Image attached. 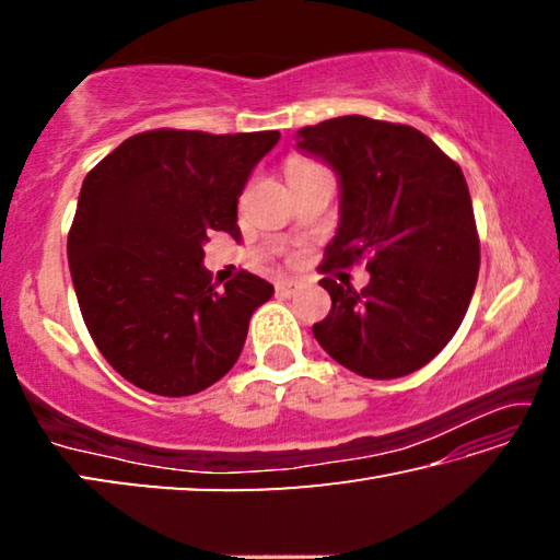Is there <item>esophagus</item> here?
Returning <instances> with one entry per match:
<instances>
[{
  "label": "esophagus",
  "mask_w": 560,
  "mask_h": 560,
  "mask_svg": "<svg viewBox=\"0 0 560 560\" xmlns=\"http://www.w3.org/2000/svg\"><path fill=\"white\" fill-rule=\"evenodd\" d=\"M301 289V281L296 279H281L277 283V291L281 293V296H291V293H296Z\"/></svg>",
  "instance_id": "34e87169"
}]
</instances>
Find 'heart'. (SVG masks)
I'll return each instance as SVG.
<instances>
[{
  "instance_id": "heart-1",
  "label": "heart",
  "mask_w": 560,
  "mask_h": 560,
  "mask_svg": "<svg viewBox=\"0 0 560 560\" xmlns=\"http://www.w3.org/2000/svg\"><path fill=\"white\" fill-rule=\"evenodd\" d=\"M296 167H301V163H296V165H291V170H296Z\"/></svg>"
}]
</instances>
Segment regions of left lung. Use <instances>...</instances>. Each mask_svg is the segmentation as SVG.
Here are the masks:
<instances>
[{
    "label": "left lung",
    "instance_id": "left-lung-1",
    "mask_svg": "<svg viewBox=\"0 0 560 560\" xmlns=\"http://www.w3.org/2000/svg\"><path fill=\"white\" fill-rule=\"evenodd\" d=\"M336 170L340 222L320 273L365 261L371 281L320 279L330 314L314 324L326 353L373 381L402 377L440 353L467 314L479 234L467 179L432 140L400 122L340 116L296 132Z\"/></svg>",
    "mask_w": 560,
    "mask_h": 560
}]
</instances>
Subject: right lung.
I'll use <instances>...</instances> for the list:
<instances>
[{
  "label": "right lung",
  "instance_id": "obj_1",
  "mask_svg": "<svg viewBox=\"0 0 560 560\" xmlns=\"http://www.w3.org/2000/svg\"><path fill=\"white\" fill-rule=\"evenodd\" d=\"M279 138L158 128L122 140L83 179L66 246L75 299L103 358L140 390L214 385L273 296L249 271L217 291L202 244L210 232L240 236L236 200Z\"/></svg>",
  "mask_w": 560,
  "mask_h": 560
}]
</instances>
